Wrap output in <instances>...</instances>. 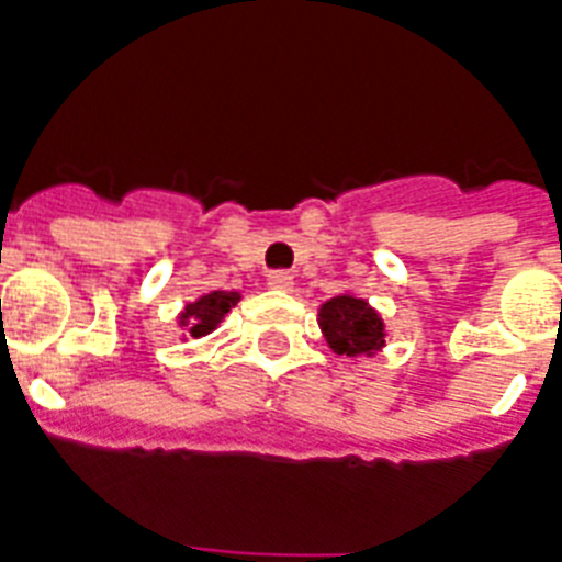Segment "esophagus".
Returning a JSON list of instances; mask_svg holds the SVG:
<instances>
[{
    "instance_id": "esophagus-1",
    "label": "esophagus",
    "mask_w": 562,
    "mask_h": 562,
    "mask_svg": "<svg viewBox=\"0 0 562 562\" xmlns=\"http://www.w3.org/2000/svg\"><path fill=\"white\" fill-rule=\"evenodd\" d=\"M268 289L291 291V289H294V277H291L289 271H271V273H268Z\"/></svg>"
}]
</instances>
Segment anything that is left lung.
Instances as JSON below:
<instances>
[{
	"instance_id": "left-lung-1",
	"label": "left lung",
	"mask_w": 562,
	"mask_h": 562,
	"mask_svg": "<svg viewBox=\"0 0 562 562\" xmlns=\"http://www.w3.org/2000/svg\"><path fill=\"white\" fill-rule=\"evenodd\" d=\"M319 328H323L334 353L346 357H371L385 346L383 319L366 300L351 294L334 296L319 308Z\"/></svg>"
}]
</instances>
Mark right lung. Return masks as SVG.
<instances>
[{
  "instance_id": "right-lung-1",
  "label": "right lung",
  "mask_w": 562,
  "mask_h": 562,
  "mask_svg": "<svg viewBox=\"0 0 562 562\" xmlns=\"http://www.w3.org/2000/svg\"><path fill=\"white\" fill-rule=\"evenodd\" d=\"M239 303L237 291H211V294L200 296L196 303L186 305V311L179 314V325H186V331L191 337H205L223 323L234 305Z\"/></svg>"
}]
</instances>
